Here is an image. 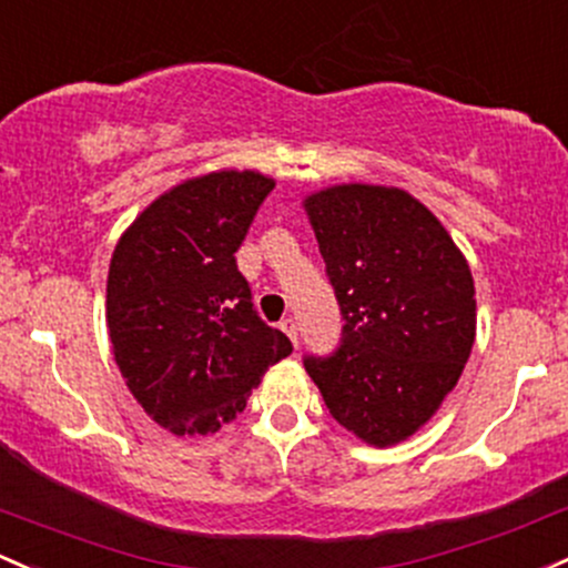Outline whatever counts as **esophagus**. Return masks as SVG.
Returning <instances> with one entry per match:
<instances>
[{
    "mask_svg": "<svg viewBox=\"0 0 568 568\" xmlns=\"http://www.w3.org/2000/svg\"><path fill=\"white\" fill-rule=\"evenodd\" d=\"M280 328H283V334L288 336V339L296 345V342H298V326H296L294 317H285V321H280Z\"/></svg>",
    "mask_w": 568,
    "mask_h": 568,
    "instance_id": "1",
    "label": "esophagus"
}]
</instances>
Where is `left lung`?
I'll list each match as a JSON object with an SVG mask.
<instances>
[{"instance_id":"left-lung-1","label":"left lung","mask_w":568,"mask_h":568,"mask_svg":"<svg viewBox=\"0 0 568 568\" xmlns=\"http://www.w3.org/2000/svg\"><path fill=\"white\" fill-rule=\"evenodd\" d=\"M339 315V347L304 355L339 426L369 445L407 439L458 383L475 345V280L417 199L334 185L304 202Z\"/></svg>"}]
</instances>
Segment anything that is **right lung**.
I'll list each match as a JSON object with an SVG mask.
<instances>
[{
	"instance_id": "add662e5",
	"label": "right lung",
	"mask_w": 568,
	"mask_h": 568,
	"mask_svg": "<svg viewBox=\"0 0 568 568\" xmlns=\"http://www.w3.org/2000/svg\"><path fill=\"white\" fill-rule=\"evenodd\" d=\"M274 183L213 172L155 199L118 242L108 328L129 390L172 434L217 432L294 345L253 307L234 253Z\"/></svg>"
}]
</instances>
